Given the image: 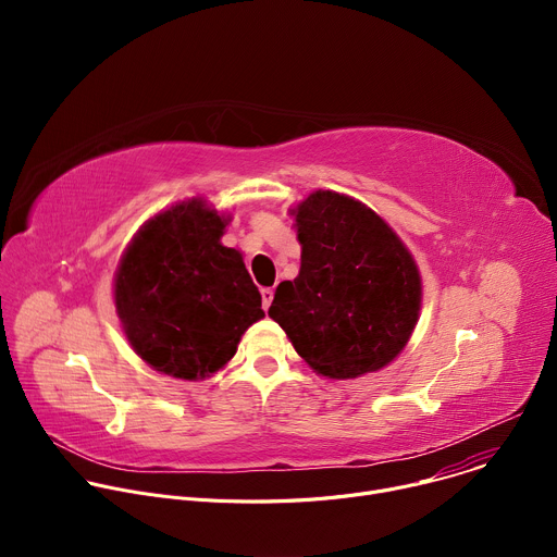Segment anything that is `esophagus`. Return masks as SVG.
<instances>
[{"label":"esophagus","instance_id":"esophagus-1","mask_svg":"<svg viewBox=\"0 0 557 557\" xmlns=\"http://www.w3.org/2000/svg\"><path fill=\"white\" fill-rule=\"evenodd\" d=\"M273 288H262V306H264V310H269L271 308V304H273Z\"/></svg>","mask_w":557,"mask_h":557}]
</instances>
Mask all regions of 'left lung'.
<instances>
[{"label": "left lung", "mask_w": 557, "mask_h": 557, "mask_svg": "<svg viewBox=\"0 0 557 557\" xmlns=\"http://www.w3.org/2000/svg\"><path fill=\"white\" fill-rule=\"evenodd\" d=\"M299 275L275 290L269 317L314 374L376 372L408 346L423 299L419 267L368 205L317 189L295 209Z\"/></svg>", "instance_id": "left-lung-1"}]
</instances>
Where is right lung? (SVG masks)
Returning <instances> with one entry per match:
<instances>
[{"mask_svg":"<svg viewBox=\"0 0 557 557\" xmlns=\"http://www.w3.org/2000/svg\"><path fill=\"white\" fill-rule=\"evenodd\" d=\"M231 213L189 198L149 218L114 273L132 350L156 372L198 381L222 370L264 317L243 253L220 240Z\"/></svg>","mask_w":557,"mask_h":557,"instance_id":"add662e5","label":"right lung"}]
</instances>
